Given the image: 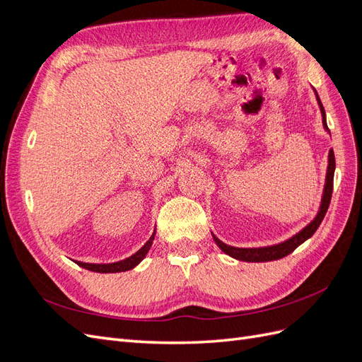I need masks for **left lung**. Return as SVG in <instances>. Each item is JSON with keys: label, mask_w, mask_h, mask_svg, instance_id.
I'll use <instances>...</instances> for the list:
<instances>
[{"label": "left lung", "mask_w": 362, "mask_h": 362, "mask_svg": "<svg viewBox=\"0 0 362 362\" xmlns=\"http://www.w3.org/2000/svg\"><path fill=\"white\" fill-rule=\"evenodd\" d=\"M315 100L319 103L320 107V112H322V122H323V128L329 133V128H327L326 124V113H325V108L322 105V101L319 95H317L315 89ZM331 134V133H329ZM334 172H335V156H334V151L329 149V156H327V170H326V180H325V187H323V196H322V202H320V208L319 211H317L315 217L313 221L306 225L302 231H299L298 234H294L293 237H290L288 240L278 245H272V246H264V247H234V246H229L225 245L223 242H221L213 233V238L216 245L221 247L226 255L233 257L235 259L240 261H247V262H266V261H275L279 258L287 257L288 254L300 246L303 242H306L310 237H313V234L317 231V228L320 226L323 217L327 211V208H329L331 204V198H332V189H334Z\"/></svg>", "instance_id": "obj_1"}]
</instances>
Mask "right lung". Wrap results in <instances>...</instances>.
<instances>
[{
	"mask_svg": "<svg viewBox=\"0 0 362 362\" xmlns=\"http://www.w3.org/2000/svg\"><path fill=\"white\" fill-rule=\"evenodd\" d=\"M154 237H156V231L152 233L151 238L148 242L141 246L134 255H131L122 261H116V262H108V264H92V262H81V261H75L76 264L83 269H87L90 272H96V273H117V272H127L134 269L139 262L146 257V254L149 252L152 242H154Z\"/></svg>",
	"mask_w": 362,
	"mask_h": 362,
	"instance_id": "obj_1",
	"label": "right lung"
}]
</instances>
